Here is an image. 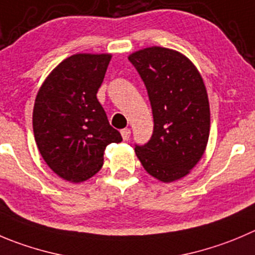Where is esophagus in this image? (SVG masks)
<instances>
[{
  "label": "esophagus",
  "mask_w": 255,
  "mask_h": 255,
  "mask_svg": "<svg viewBox=\"0 0 255 255\" xmlns=\"http://www.w3.org/2000/svg\"><path fill=\"white\" fill-rule=\"evenodd\" d=\"M130 135H131V130L130 129H123L121 130V136L124 140H129Z\"/></svg>",
  "instance_id": "esophagus-1"
}]
</instances>
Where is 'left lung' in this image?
<instances>
[{"label": "left lung", "mask_w": 255, "mask_h": 255, "mask_svg": "<svg viewBox=\"0 0 255 255\" xmlns=\"http://www.w3.org/2000/svg\"><path fill=\"white\" fill-rule=\"evenodd\" d=\"M146 87L154 118L149 141L135 144L145 170L170 183L204 154L210 129L207 89L198 70L176 51L149 47L129 56Z\"/></svg>", "instance_id": "obj_1"}]
</instances>
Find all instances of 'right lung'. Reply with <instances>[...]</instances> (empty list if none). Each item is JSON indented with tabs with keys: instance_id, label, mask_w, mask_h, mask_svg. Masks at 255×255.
Wrapping results in <instances>:
<instances>
[{
	"instance_id": "1",
	"label": "right lung",
	"mask_w": 255,
	"mask_h": 255,
	"mask_svg": "<svg viewBox=\"0 0 255 255\" xmlns=\"http://www.w3.org/2000/svg\"><path fill=\"white\" fill-rule=\"evenodd\" d=\"M110 59L106 53L69 57L36 96V144L46 164L65 180L80 183L95 175L104 164L105 147L123 140L96 98Z\"/></svg>"
}]
</instances>
